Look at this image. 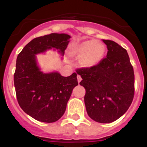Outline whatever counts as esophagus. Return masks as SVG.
Returning a JSON list of instances; mask_svg holds the SVG:
<instances>
[{"label": "esophagus", "instance_id": "34e87169", "mask_svg": "<svg viewBox=\"0 0 147 147\" xmlns=\"http://www.w3.org/2000/svg\"><path fill=\"white\" fill-rule=\"evenodd\" d=\"M77 80H78V82H80L82 80V77L80 76V75H77Z\"/></svg>", "mask_w": 147, "mask_h": 147}]
</instances>
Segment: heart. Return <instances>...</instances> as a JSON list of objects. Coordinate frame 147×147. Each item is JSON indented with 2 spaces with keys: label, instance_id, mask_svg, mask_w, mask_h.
Returning a JSON list of instances; mask_svg holds the SVG:
<instances>
[{
  "label": "heart",
  "instance_id": "obj_1",
  "mask_svg": "<svg viewBox=\"0 0 147 147\" xmlns=\"http://www.w3.org/2000/svg\"><path fill=\"white\" fill-rule=\"evenodd\" d=\"M72 54L82 57L80 63L85 67H93L98 64L105 53L103 44L93 40H87L71 46Z\"/></svg>",
  "mask_w": 147,
  "mask_h": 147
}]
</instances>
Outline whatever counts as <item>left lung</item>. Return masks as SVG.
I'll return each instance as SVG.
<instances>
[{"instance_id":"8db88e82","label":"left lung","mask_w":147,"mask_h":147,"mask_svg":"<svg viewBox=\"0 0 147 147\" xmlns=\"http://www.w3.org/2000/svg\"><path fill=\"white\" fill-rule=\"evenodd\" d=\"M107 57L93 67L77 69L85 88V104L90 118L111 123L124 115L132 104L135 75L126 49L114 41L103 40Z\"/></svg>"}]
</instances>
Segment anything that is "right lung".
<instances>
[{"instance_id": "right-lung-1", "label": "right lung", "mask_w": 147, "mask_h": 147, "mask_svg": "<svg viewBox=\"0 0 147 147\" xmlns=\"http://www.w3.org/2000/svg\"><path fill=\"white\" fill-rule=\"evenodd\" d=\"M70 38L68 34L57 33L37 37L17 57L14 84L18 104L26 113L39 121L52 123L62 117L78 81L76 73L67 77L58 72L42 73L35 54L54 49L64 55Z\"/></svg>"}]
</instances>
